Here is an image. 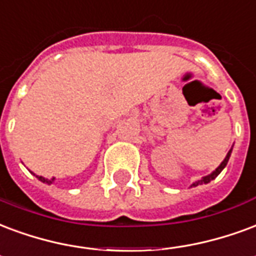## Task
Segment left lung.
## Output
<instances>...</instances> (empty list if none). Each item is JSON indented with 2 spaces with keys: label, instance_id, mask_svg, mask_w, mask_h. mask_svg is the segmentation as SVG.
<instances>
[{
  "label": "left lung",
  "instance_id": "left-lung-1",
  "mask_svg": "<svg viewBox=\"0 0 256 256\" xmlns=\"http://www.w3.org/2000/svg\"><path fill=\"white\" fill-rule=\"evenodd\" d=\"M230 153H232V149L229 150L228 154H226V157H225V158H224V162L220 164V166H218V168H217V170H216V171H213V172H212V174H210V175L205 176V178H202L200 180H196V183H192V184H191V187H196V186H198V184H205V183H209L210 180H213V179H216V178H217V176L220 175V172L222 171V170H224V168H225V166L228 164V160H229V157H230Z\"/></svg>",
  "mask_w": 256,
  "mask_h": 256
}]
</instances>
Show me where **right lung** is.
Instances as JSON below:
<instances>
[{
    "label": "right lung",
    "instance_id": "obj_1",
    "mask_svg": "<svg viewBox=\"0 0 256 256\" xmlns=\"http://www.w3.org/2000/svg\"><path fill=\"white\" fill-rule=\"evenodd\" d=\"M38 179L43 183H47V184H51L52 182H54V178H51V179H46V178H43V176H36Z\"/></svg>",
    "mask_w": 256,
    "mask_h": 256
}]
</instances>
